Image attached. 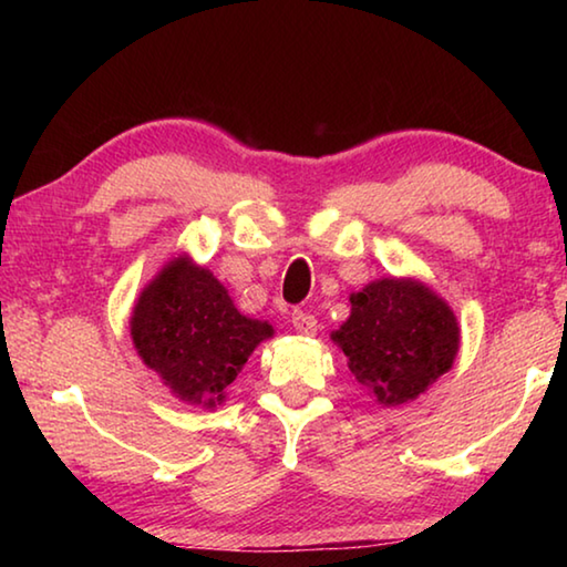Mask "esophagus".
<instances>
[{"instance_id": "1", "label": "esophagus", "mask_w": 567, "mask_h": 567, "mask_svg": "<svg viewBox=\"0 0 567 567\" xmlns=\"http://www.w3.org/2000/svg\"><path fill=\"white\" fill-rule=\"evenodd\" d=\"M292 328H295V332H300V334H315V332H318V320H315V315H310V312L295 310L292 312Z\"/></svg>"}]
</instances>
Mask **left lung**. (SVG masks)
<instances>
[{"label": "left lung", "instance_id": "8db88e82", "mask_svg": "<svg viewBox=\"0 0 567 567\" xmlns=\"http://www.w3.org/2000/svg\"><path fill=\"white\" fill-rule=\"evenodd\" d=\"M350 305V318L330 338L382 408L417 400L453 368L460 324L453 307L425 282L380 277L352 292Z\"/></svg>", "mask_w": 567, "mask_h": 567}]
</instances>
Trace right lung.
<instances>
[{"label":"right lung","instance_id":"1","mask_svg":"<svg viewBox=\"0 0 567 567\" xmlns=\"http://www.w3.org/2000/svg\"><path fill=\"white\" fill-rule=\"evenodd\" d=\"M275 328L235 307L227 287L192 257L177 255L142 287L130 338L140 360L187 405L217 408L249 354Z\"/></svg>","mask_w":567,"mask_h":567}]
</instances>
